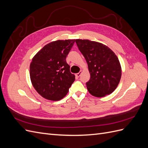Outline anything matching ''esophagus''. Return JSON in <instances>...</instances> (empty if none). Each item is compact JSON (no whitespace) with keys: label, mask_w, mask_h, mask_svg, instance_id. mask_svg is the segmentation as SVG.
<instances>
[{"label":"esophagus","mask_w":148,"mask_h":148,"mask_svg":"<svg viewBox=\"0 0 148 148\" xmlns=\"http://www.w3.org/2000/svg\"><path fill=\"white\" fill-rule=\"evenodd\" d=\"M82 71H80L79 73H78L76 74V75H75V76H76V77H80V75H81V74H82Z\"/></svg>","instance_id":"1"}]
</instances>
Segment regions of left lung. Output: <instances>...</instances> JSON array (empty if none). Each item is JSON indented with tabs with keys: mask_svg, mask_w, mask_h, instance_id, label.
Returning a JSON list of instances; mask_svg holds the SVG:
<instances>
[{
	"mask_svg": "<svg viewBox=\"0 0 148 148\" xmlns=\"http://www.w3.org/2000/svg\"><path fill=\"white\" fill-rule=\"evenodd\" d=\"M79 51L86 59L90 79L86 83L91 95L101 97L117 88L122 76L118 57L104 44L88 39H76Z\"/></svg>",
	"mask_w": 148,
	"mask_h": 148,
	"instance_id": "8db88e82",
	"label": "left lung"
}]
</instances>
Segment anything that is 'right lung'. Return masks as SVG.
I'll use <instances>...</instances> for the list:
<instances>
[{
  "instance_id": "add662e5",
  "label": "right lung",
  "mask_w": 148,
  "mask_h": 148,
  "mask_svg": "<svg viewBox=\"0 0 148 148\" xmlns=\"http://www.w3.org/2000/svg\"><path fill=\"white\" fill-rule=\"evenodd\" d=\"M75 39L58 40L44 46L31 62L29 75L36 91L44 98L59 101L64 98L75 79L66 58Z\"/></svg>"
}]
</instances>
